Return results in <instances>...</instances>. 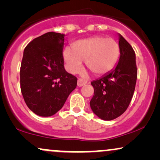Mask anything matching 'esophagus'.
Listing matches in <instances>:
<instances>
[{"label":"esophagus","mask_w":160,"mask_h":160,"mask_svg":"<svg viewBox=\"0 0 160 160\" xmlns=\"http://www.w3.org/2000/svg\"><path fill=\"white\" fill-rule=\"evenodd\" d=\"M86 83H87V80H85V79H82V78L78 79V86H82Z\"/></svg>","instance_id":"1"}]
</instances>
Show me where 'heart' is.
I'll use <instances>...</instances> for the list:
<instances>
[{
	"label": "heart",
	"mask_w": 160,
	"mask_h": 160,
	"mask_svg": "<svg viewBox=\"0 0 160 160\" xmlns=\"http://www.w3.org/2000/svg\"><path fill=\"white\" fill-rule=\"evenodd\" d=\"M120 55V47L115 40L104 37H93L78 40L72 44V50L66 47L63 58L67 69L78 73L85 60L89 71L95 74H104L113 68Z\"/></svg>",
	"instance_id": "obj_1"
}]
</instances>
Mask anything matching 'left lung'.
<instances>
[{
    "label": "left lung",
    "mask_w": 160,
    "mask_h": 160,
    "mask_svg": "<svg viewBox=\"0 0 160 160\" xmlns=\"http://www.w3.org/2000/svg\"><path fill=\"white\" fill-rule=\"evenodd\" d=\"M119 38L120 56L116 68L91 82L94 95L90 101L93 113L104 120H112L126 111L136 84L135 53L122 35Z\"/></svg>",
    "instance_id": "8db88e82"
}]
</instances>
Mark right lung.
<instances>
[{
	"mask_svg": "<svg viewBox=\"0 0 160 160\" xmlns=\"http://www.w3.org/2000/svg\"><path fill=\"white\" fill-rule=\"evenodd\" d=\"M65 34L47 32L24 49L20 87L31 111L40 117L54 115L76 88L78 78L64 68Z\"/></svg>",
	"mask_w": 160,
	"mask_h": 160,
	"instance_id": "1",
	"label": "right lung"
}]
</instances>
